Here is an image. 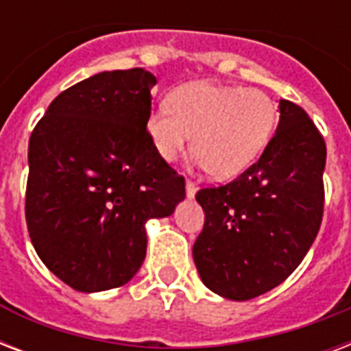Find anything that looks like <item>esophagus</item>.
<instances>
[{"label": "esophagus", "mask_w": 351, "mask_h": 351, "mask_svg": "<svg viewBox=\"0 0 351 351\" xmlns=\"http://www.w3.org/2000/svg\"><path fill=\"white\" fill-rule=\"evenodd\" d=\"M186 193H187V198L195 197V193H197V184H195L193 180H187L186 182Z\"/></svg>", "instance_id": "obj_1"}]
</instances>
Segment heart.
Instances as JSON below:
<instances>
[{
    "label": "heart",
    "instance_id": "heart-1",
    "mask_svg": "<svg viewBox=\"0 0 351 351\" xmlns=\"http://www.w3.org/2000/svg\"><path fill=\"white\" fill-rule=\"evenodd\" d=\"M278 121L275 101L261 89L195 82L173 90L147 118L156 153L175 162L191 134V151L215 178H233L258 158Z\"/></svg>",
    "mask_w": 351,
    "mask_h": 351
}]
</instances>
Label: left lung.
<instances>
[{
	"label": "left lung",
	"instance_id": "obj_1",
	"mask_svg": "<svg viewBox=\"0 0 351 351\" xmlns=\"http://www.w3.org/2000/svg\"><path fill=\"white\" fill-rule=\"evenodd\" d=\"M278 109L261 158L197 193L206 219L193 258L204 284L226 299L250 300L284 282L321 228L326 143L302 107L280 100Z\"/></svg>",
	"mask_w": 351,
	"mask_h": 351
}]
</instances>
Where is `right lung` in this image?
I'll list each match as a JSON object with an SVG mask.
<instances>
[{"mask_svg":"<svg viewBox=\"0 0 351 351\" xmlns=\"http://www.w3.org/2000/svg\"><path fill=\"white\" fill-rule=\"evenodd\" d=\"M154 85L142 67L95 74L60 93L30 134L27 230L76 291L129 282L145 258V222L186 197V178L149 138Z\"/></svg>","mask_w":351,"mask_h":351,"instance_id":"1","label":"right lung"}]
</instances>
